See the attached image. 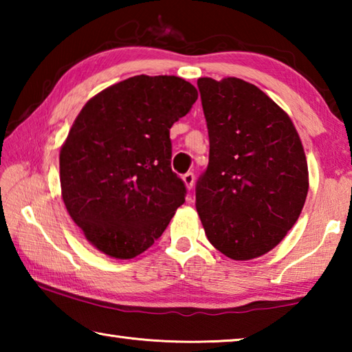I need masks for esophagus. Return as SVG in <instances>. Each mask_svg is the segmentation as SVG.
I'll return each mask as SVG.
<instances>
[{"mask_svg":"<svg viewBox=\"0 0 352 352\" xmlns=\"http://www.w3.org/2000/svg\"><path fill=\"white\" fill-rule=\"evenodd\" d=\"M182 178H183L184 186H186L188 189H192V186H194V174H192V172H186V174H184Z\"/></svg>","mask_w":352,"mask_h":352,"instance_id":"esophagus-1","label":"esophagus"}]
</instances>
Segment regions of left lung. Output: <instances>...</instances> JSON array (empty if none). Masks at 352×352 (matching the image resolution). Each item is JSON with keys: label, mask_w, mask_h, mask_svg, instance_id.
I'll list each match as a JSON object with an SVG mask.
<instances>
[{"label": "left lung", "mask_w": 352, "mask_h": 352, "mask_svg": "<svg viewBox=\"0 0 352 352\" xmlns=\"http://www.w3.org/2000/svg\"><path fill=\"white\" fill-rule=\"evenodd\" d=\"M210 163L195 188L208 241L234 261L269 253L300 217L309 170L300 135L281 107L237 77L197 80Z\"/></svg>", "instance_id": "1"}]
</instances>
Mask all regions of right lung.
I'll return each mask as SVG.
<instances>
[{
	"label": "right lung",
	"mask_w": 352,
	"mask_h": 352,
	"mask_svg": "<svg viewBox=\"0 0 352 352\" xmlns=\"http://www.w3.org/2000/svg\"><path fill=\"white\" fill-rule=\"evenodd\" d=\"M199 93L177 76H133L83 105L60 148L62 199L99 252L132 259L163 234L186 186L169 129Z\"/></svg>",
	"instance_id": "add662e5"
}]
</instances>
